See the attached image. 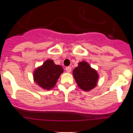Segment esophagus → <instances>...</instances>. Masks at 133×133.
Wrapping results in <instances>:
<instances>
[{
    "mask_svg": "<svg viewBox=\"0 0 133 133\" xmlns=\"http://www.w3.org/2000/svg\"><path fill=\"white\" fill-rule=\"evenodd\" d=\"M65 70L67 72H71V67H70V66H66V67L65 68Z\"/></svg>",
    "mask_w": 133,
    "mask_h": 133,
    "instance_id": "34e87169",
    "label": "esophagus"
}]
</instances>
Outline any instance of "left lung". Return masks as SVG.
Listing matches in <instances>:
<instances>
[{
	"label": "left lung",
	"mask_w": 133,
	"mask_h": 133,
	"mask_svg": "<svg viewBox=\"0 0 133 133\" xmlns=\"http://www.w3.org/2000/svg\"><path fill=\"white\" fill-rule=\"evenodd\" d=\"M72 74L78 86L83 90L89 91L97 85L98 74L87 62L82 61L78 63V66L74 69Z\"/></svg>",
	"instance_id": "1"
}]
</instances>
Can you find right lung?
I'll list each match as a JSON object with an SVG mask.
<instances>
[{"instance_id": "add662e5", "label": "right lung", "mask_w": 133, "mask_h": 133, "mask_svg": "<svg viewBox=\"0 0 133 133\" xmlns=\"http://www.w3.org/2000/svg\"><path fill=\"white\" fill-rule=\"evenodd\" d=\"M63 72V69L61 66L56 65L52 60H47L35 70L34 80L41 87L50 90L55 87Z\"/></svg>"}]
</instances>
